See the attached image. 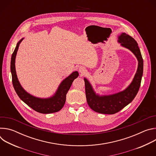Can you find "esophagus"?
I'll use <instances>...</instances> for the list:
<instances>
[{"instance_id": "1", "label": "esophagus", "mask_w": 156, "mask_h": 156, "mask_svg": "<svg viewBox=\"0 0 156 156\" xmlns=\"http://www.w3.org/2000/svg\"><path fill=\"white\" fill-rule=\"evenodd\" d=\"M79 72L81 74V75H84L86 73L87 70H86V69L84 67V66H80V67L79 68Z\"/></svg>"}]
</instances>
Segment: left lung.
<instances>
[{
    "label": "left lung",
    "instance_id": "1",
    "mask_svg": "<svg viewBox=\"0 0 156 156\" xmlns=\"http://www.w3.org/2000/svg\"><path fill=\"white\" fill-rule=\"evenodd\" d=\"M118 42L121 46L131 51L137 58L138 66L136 73L131 84L125 90L110 95L99 96L84 78L85 92L87 104L96 112L104 114H114L129 104L136 96L141 85L143 73V60L137 42L125 33L119 36Z\"/></svg>",
    "mask_w": 156,
    "mask_h": 156
}]
</instances>
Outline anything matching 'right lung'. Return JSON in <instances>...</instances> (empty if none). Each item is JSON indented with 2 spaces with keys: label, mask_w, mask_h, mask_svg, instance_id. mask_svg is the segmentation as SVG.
<instances>
[{
  "label": "right lung",
  "mask_w": 156,
  "mask_h": 156,
  "mask_svg": "<svg viewBox=\"0 0 156 156\" xmlns=\"http://www.w3.org/2000/svg\"><path fill=\"white\" fill-rule=\"evenodd\" d=\"M23 39L24 38H22L18 42L11 58L10 70L12 76V83L18 97L36 112L41 114L57 112L63 107L66 101V93L70 90L73 80L78 76L79 73L77 71L73 72L68 77L64 79L59 85L54 95L51 98L42 99L30 94L21 86L17 78L15 65L18 47Z\"/></svg>",
  "instance_id": "obj_1"
}]
</instances>
